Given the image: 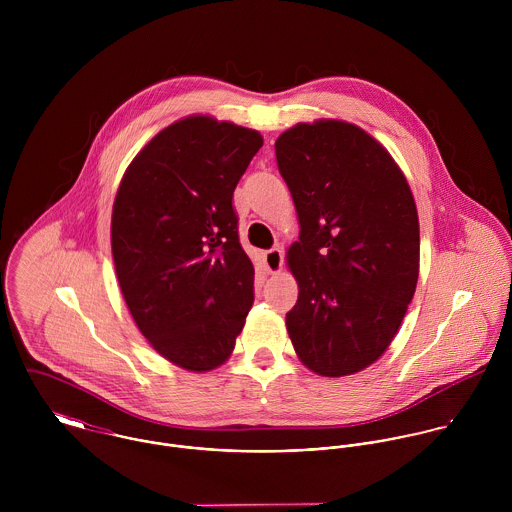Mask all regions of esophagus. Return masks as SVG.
Segmentation results:
<instances>
[{
    "label": "esophagus",
    "mask_w": 512,
    "mask_h": 512,
    "mask_svg": "<svg viewBox=\"0 0 512 512\" xmlns=\"http://www.w3.org/2000/svg\"><path fill=\"white\" fill-rule=\"evenodd\" d=\"M264 260H266L268 272H270V274H278V272L282 270V266H284V250H282L280 246H274V248H270V250L266 252Z\"/></svg>",
    "instance_id": "obj_1"
}]
</instances>
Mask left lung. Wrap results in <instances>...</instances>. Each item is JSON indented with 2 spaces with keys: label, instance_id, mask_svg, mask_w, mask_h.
<instances>
[{
  "label": "left lung",
  "instance_id": "8db88e82",
  "mask_svg": "<svg viewBox=\"0 0 512 512\" xmlns=\"http://www.w3.org/2000/svg\"><path fill=\"white\" fill-rule=\"evenodd\" d=\"M299 240L288 250L297 303L286 327L299 361L347 376L388 349L420 274L410 185L365 130L341 120L297 124L276 140Z\"/></svg>",
  "mask_w": 512,
  "mask_h": 512
}]
</instances>
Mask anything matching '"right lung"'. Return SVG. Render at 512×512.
I'll list each match as a JSON object with an SVG mask.
<instances>
[{"label":"right lung","instance_id":"1","mask_svg":"<svg viewBox=\"0 0 512 512\" xmlns=\"http://www.w3.org/2000/svg\"><path fill=\"white\" fill-rule=\"evenodd\" d=\"M262 144L256 130L187 116L122 177L110 228L118 284L142 335L173 365H222L254 303L232 195Z\"/></svg>","mask_w":512,"mask_h":512}]
</instances>
